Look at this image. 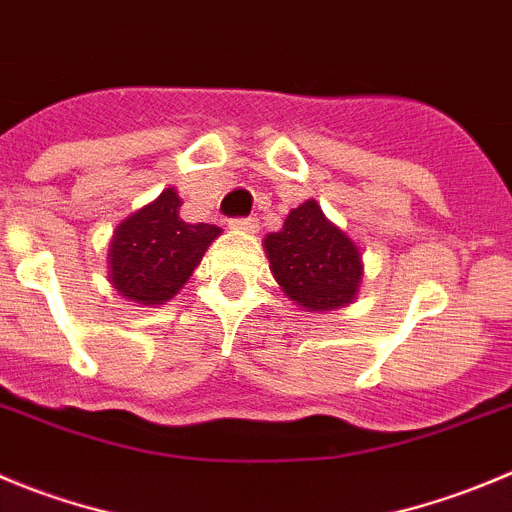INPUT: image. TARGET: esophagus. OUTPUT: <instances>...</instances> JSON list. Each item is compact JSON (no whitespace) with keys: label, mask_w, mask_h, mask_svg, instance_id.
I'll return each mask as SVG.
<instances>
[{"label":"esophagus","mask_w":512,"mask_h":512,"mask_svg":"<svg viewBox=\"0 0 512 512\" xmlns=\"http://www.w3.org/2000/svg\"><path fill=\"white\" fill-rule=\"evenodd\" d=\"M234 227H237V229H242V232H250V234H255L257 229H260V222H257V217L234 219Z\"/></svg>","instance_id":"1"}]
</instances>
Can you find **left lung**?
Listing matches in <instances>:
<instances>
[{"label":"left lung","mask_w":512,"mask_h":512,"mask_svg":"<svg viewBox=\"0 0 512 512\" xmlns=\"http://www.w3.org/2000/svg\"><path fill=\"white\" fill-rule=\"evenodd\" d=\"M262 247L275 283L305 313L346 308L361 290V247L326 217L315 199L290 209L283 229L267 234Z\"/></svg>","instance_id":"1"}]
</instances>
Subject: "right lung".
I'll use <instances>...</instances> for the list:
<instances>
[{"instance_id": "obj_1", "label": "right lung", "mask_w": 512, "mask_h": 512, "mask_svg": "<svg viewBox=\"0 0 512 512\" xmlns=\"http://www.w3.org/2000/svg\"><path fill=\"white\" fill-rule=\"evenodd\" d=\"M179 209V191L169 186L116 227L108 247V280L121 298L154 308L169 303L222 234L214 224L184 222Z\"/></svg>"}]
</instances>
